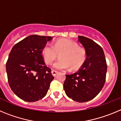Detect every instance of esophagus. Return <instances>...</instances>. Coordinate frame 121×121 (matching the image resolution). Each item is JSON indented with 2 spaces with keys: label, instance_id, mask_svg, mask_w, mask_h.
Listing matches in <instances>:
<instances>
[{
  "label": "esophagus",
  "instance_id": "1",
  "mask_svg": "<svg viewBox=\"0 0 121 121\" xmlns=\"http://www.w3.org/2000/svg\"><path fill=\"white\" fill-rule=\"evenodd\" d=\"M57 73H58V72L55 71V70H52V71H51V74H52V75H53V76H56Z\"/></svg>",
  "mask_w": 121,
  "mask_h": 121
}]
</instances>
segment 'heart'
Listing matches in <instances>:
<instances>
[{"mask_svg": "<svg viewBox=\"0 0 121 121\" xmlns=\"http://www.w3.org/2000/svg\"><path fill=\"white\" fill-rule=\"evenodd\" d=\"M60 53V59L53 64V68L56 70H78L86 60V54L84 50L68 39H59L54 45L48 43L42 49V54L46 64H51Z\"/></svg>", "mask_w": 121, "mask_h": 121, "instance_id": "heart-1", "label": "heart"}]
</instances>
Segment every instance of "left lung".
I'll return each mask as SVG.
<instances>
[{"mask_svg":"<svg viewBox=\"0 0 121 121\" xmlns=\"http://www.w3.org/2000/svg\"><path fill=\"white\" fill-rule=\"evenodd\" d=\"M86 57L78 72L66 74L64 89L68 98L78 102L91 100L100 93L106 78V60L103 49L91 39L78 36Z\"/></svg>","mask_w":121,"mask_h":121,"instance_id":"obj_1","label":"left lung"}]
</instances>
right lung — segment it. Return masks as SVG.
<instances>
[{"label": "right lung", "mask_w": 121, "mask_h": 121, "mask_svg": "<svg viewBox=\"0 0 121 121\" xmlns=\"http://www.w3.org/2000/svg\"><path fill=\"white\" fill-rule=\"evenodd\" d=\"M51 36L30 35L13 47L6 64L8 83L17 96L35 102L45 96L54 76L46 66L42 49Z\"/></svg>", "instance_id": "add662e5"}]
</instances>
